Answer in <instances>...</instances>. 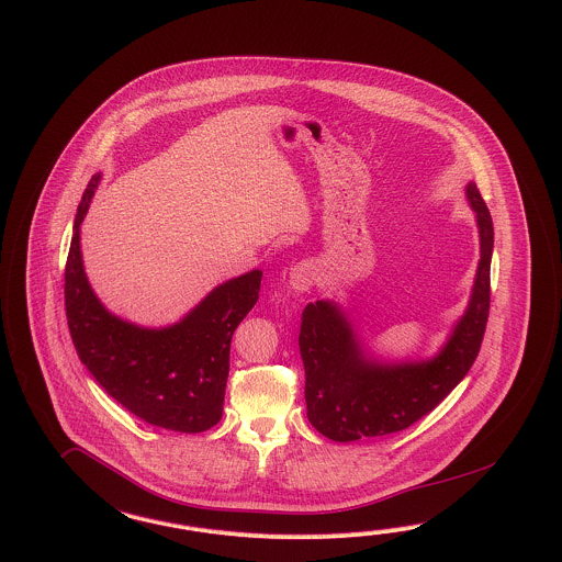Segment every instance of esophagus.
Returning <instances> with one entry per match:
<instances>
[{
    "instance_id": "obj_1",
    "label": "esophagus",
    "mask_w": 562,
    "mask_h": 562,
    "mask_svg": "<svg viewBox=\"0 0 562 562\" xmlns=\"http://www.w3.org/2000/svg\"><path fill=\"white\" fill-rule=\"evenodd\" d=\"M316 283V267L312 262H300L295 265L290 272V285L295 291L312 290V285Z\"/></svg>"
}]
</instances>
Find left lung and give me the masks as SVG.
<instances>
[{
    "instance_id": "obj_1",
    "label": "left lung",
    "mask_w": 562,
    "mask_h": 562,
    "mask_svg": "<svg viewBox=\"0 0 562 562\" xmlns=\"http://www.w3.org/2000/svg\"><path fill=\"white\" fill-rule=\"evenodd\" d=\"M475 211L482 256L470 308L454 326L445 349L428 362L379 363L366 360L344 314L330 302L302 312L300 353L306 370L310 424L337 442L401 432L430 414L475 362L490 312V260L494 227L475 183L468 186Z\"/></svg>"
}]
</instances>
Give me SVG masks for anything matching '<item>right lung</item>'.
Returning a JSON list of instances; mask_svg holds the SVG:
<instances>
[{
    "label": "right lung",
    "mask_w": 562,
    "mask_h": 562,
    "mask_svg": "<svg viewBox=\"0 0 562 562\" xmlns=\"http://www.w3.org/2000/svg\"><path fill=\"white\" fill-rule=\"evenodd\" d=\"M99 178L89 181L78 204L66 260V316L76 353L108 395L146 424L181 435L204 432L223 416L232 337L258 302L262 272L218 285L169 328L150 330L115 318L94 297L80 258V223Z\"/></svg>",
    "instance_id": "right-lung-1"
}]
</instances>
